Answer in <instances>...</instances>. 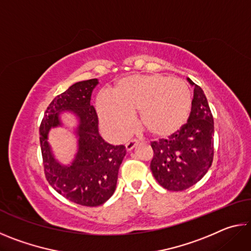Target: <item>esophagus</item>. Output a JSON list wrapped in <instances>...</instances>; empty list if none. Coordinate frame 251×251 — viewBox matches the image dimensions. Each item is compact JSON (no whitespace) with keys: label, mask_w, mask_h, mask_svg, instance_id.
I'll return each instance as SVG.
<instances>
[{"label":"esophagus","mask_w":251,"mask_h":251,"mask_svg":"<svg viewBox=\"0 0 251 251\" xmlns=\"http://www.w3.org/2000/svg\"><path fill=\"white\" fill-rule=\"evenodd\" d=\"M137 144H138L137 141H135V139H131V141H129V142L127 143L126 145H125L126 151H130L136 145H137Z\"/></svg>","instance_id":"esophagus-1"}]
</instances>
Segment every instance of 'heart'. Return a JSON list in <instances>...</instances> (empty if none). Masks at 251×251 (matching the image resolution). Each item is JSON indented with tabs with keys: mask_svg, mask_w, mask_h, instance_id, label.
Segmentation results:
<instances>
[{
	"mask_svg": "<svg viewBox=\"0 0 251 251\" xmlns=\"http://www.w3.org/2000/svg\"><path fill=\"white\" fill-rule=\"evenodd\" d=\"M101 124L115 139L125 138L138 112V124L155 137L175 134L192 107V93L184 80L161 74L122 78L112 93H100L96 101Z\"/></svg>",
	"mask_w": 251,
	"mask_h": 251,
	"instance_id": "1",
	"label": "heart"
}]
</instances>
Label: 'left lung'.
Wrapping results in <instances>:
<instances>
[{"label": "left lung", "mask_w": 251, "mask_h": 251, "mask_svg": "<svg viewBox=\"0 0 251 251\" xmlns=\"http://www.w3.org/2000/svg\"><path fill=\"white\" fill-rule=\"evenodd\" d=\"M194 99L186 124L167 139L151 142V169L160 186L180 192L206 175L214 159V117L206 95L192 79Z\"/></svg>", "instance_id": "obj_1"}]
</instances>
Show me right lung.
<instances>
[{"label": "right lung", "instance_id": "add662e5", "mask_svg": "<svg viewBox=\"0 0 251 251\" xmlns=\"http://www.w3.org/2000/svg\"><path fill=\"white\" fill-rule=\"evenodd\" d=\"M96 78L82 80L50 101L40 126L44 174L49 184L69 201L87 207L104 203L115 192L118 169L126 155L124 145L106 143L99 134V118L91 95ZM70 109L80 118L79 151L71 167L59 165L46 142L50 126L59 125L58 113Z\"/></svg>", "mask_w": 251, "mask_h": 251}]
</instances>
